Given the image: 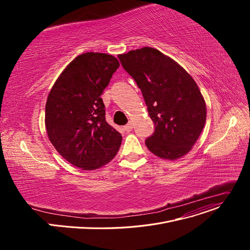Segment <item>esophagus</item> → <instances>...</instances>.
I'll return each instance as SVG.
<instances>
[{"label":"esophagus","instance_id":"obj_1","mask_svg":"<svg viewBox=\"0 0 250 250\" xmlns=\"http://www.w3.org/2000/svg\"><path fill=\"white\" fill-rule=\"evenodd\" d=\"M133 123L132 122H128L127 123V125H125V126H124V129L125 130V132H130V130L133 129Z\"/></svg>","mask_w":250,"mask_h":250}]
</instances>
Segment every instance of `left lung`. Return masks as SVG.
<instances>
[{
  "label": "left lung",
  "mask_w": 250,
  "mask_h": 250,
  "mask_svg": "<svg viewBox=\"0 0 250 250\" xmlns=\"http://www.w3.org/2000/svg\"><path fill=\"white\" fill-rule=\"evenodd\" d=\"M136 81L154 123L147 148L163 159L188 153L205 126L207 108L189 74L158 49L143 47L117 56Z\"/></svg>",
  "instance_id": "1"
}]
</instances>
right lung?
Listing matches in <instances>:
<instances>
[{
	"instance_id": "1",
	"label": "right lung",
	"mask_w": 250,
	"mask_h": 250,
	"mask_svg": "<svg viewBox=\"0 0 250 250\" xmlns=\"http://www.w3.org/2000/svg\"><path fill=\"white\" fill-rule=\"evenodd\" d=\"M118 61L106 54L78 56L61 74L45 104V126L57 151L74 166L97 169L108 163L123 137L105 121L100 97Z\"/></svg>"
}]
</instances>
